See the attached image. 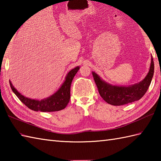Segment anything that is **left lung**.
<instances>
[{
	"label": "left lung",
	"instance_id": "left-lung-1",
	"mask_svg": "<svg viewBox=\"0 0 161 161\" xmlns=\"http://www.w3.org/2000/svg\"><path fill=\"white\" fill-rule=\"evenodd\" d=\"M154 72V64L152 57L149 73L144 80L129 86H115L106 82L95 72H92L100 96L108 104L120 106L139 100L147 91Z\"/></svg>",
	"mask_w": 161,
	"mask_h": 161
}]
</instances>
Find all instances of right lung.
I'll list each match as a JSON object with an SVG mask.
<instances>
[{
    "label": "right lung",
    "instance_id": "1",
    "mask_svg": "<svg viewBox=\"0 0 161 161\" xmlns=\"http://www.w3.org/2000/svg\"><path fill=\"white\" fill-rule=\"evenodd\" d=\"M80 69V66L72 69L66 75L64 82L56 93L43 100H34L23 96L14 87L11 81L9 84L12 91L19 100L30 109L35 111L53 112L61 111L66 108L70 98V85L75 75Z\"/></svg>",
    "mask_w": 161,
    "mask_h": 161
}]
</instances>
